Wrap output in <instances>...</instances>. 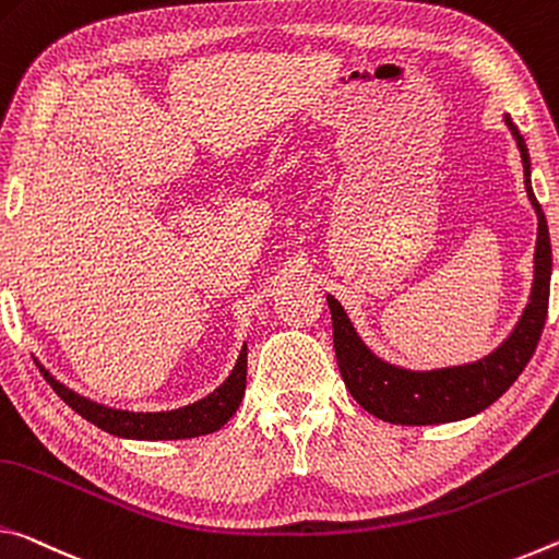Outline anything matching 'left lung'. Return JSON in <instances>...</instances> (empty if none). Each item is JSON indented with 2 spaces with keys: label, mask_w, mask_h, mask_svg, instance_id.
<instances>
[{
  "label": "left lung",
  "mask_w": 559,
  "mask_h": 559,
  "mask_svg": "<svg viewBox=\"0 0 559 559\" xmlns=\"http://www.w3.org/2000/svg\"><path fill=\"white\" fill-rule=\"evenodd\" d=\"M506 126L518 143L520 158H523L527 200L537 215V242L530 301L515 329L508 334V340L498 344V349L471 364L443 366V369L431 371L404 369V366L389 364L373 354L356 334L344 307L332 295H326L334 326L336 364H340L346 389L356 399V404L389 424L433 426L480 414L523 373L539 342V334H543L552 274L550 230H547L545 213L533 193V182H530V153L525 139L520 135L518 126L510 121V116H506Z\"/></svg>",
  "instance_id": "left-lung-1"
}]
</instances>
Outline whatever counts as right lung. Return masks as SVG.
Here are the masks:
<instances>
[{"instance_id":"1","label":"right lung","mask_w":559,"mask_h":559,"mask_svg":"<svg viewBox=\"0 0 559 559\" xmlns=\"http://www.w3.org/2000/svg\"><path fill=\"white\" fill-rule=\"evenodd\" d=\"M39 369L44 371V379L51 383V389L63 399V404H69L79 416L98 426L100 431L114 433L118 438H133V441H178V438L215 433L217 428H223L233 418L245 396L247 344H242V352L237 356L230 377L219 383L213 393H207L205 399L195 401V404L173 411H145L143 414V411H123L96 404V401L63 386L41 364Z\"/></svg>"}]
</instances>
